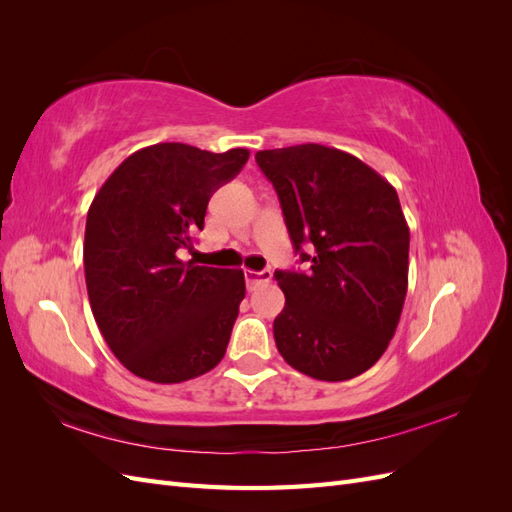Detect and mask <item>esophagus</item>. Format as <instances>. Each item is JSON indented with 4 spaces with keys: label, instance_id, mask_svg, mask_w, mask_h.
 Instances as JSON below:
<instances>
[{
    "label": "esophagus",
    "instance_id": "34e87169",
    "mask_svg": "<svg viewBox=\"0 0 512 512\" xmlns=\"http://www.w3.org/2000/svg\"><path fill=\"white\" fill-rule=\"evenodd\" d=\"M245 286L254 290L258 284H265L271 280V271H245Z\"/></svg>",
    "mask_w": 512,
    "mask_h": 512
}]
</instances>
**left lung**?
<instances>
[{
	"label": "left lung",
	"instance_id": "8db88e82",
	"mask_svg": "<svg viewBox=\"0 0 512 512\" xmlns=\"http://www.w3.org/2000/svg\"><path fill=\"white\" fill-rule=\"evenodd\" d=\"M256 162L305 262L275 271L286 297L273 320L277 350L309 378L359 376L389 348L408 292L410 230L397 192L359 158L316 143L258 151Z\"/></svg>",
	"mask_w": 512,
	"mask_h": 512
}]
</instances>
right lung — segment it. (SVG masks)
Segmentation results:
<instances>
[{"label":"right lung","instance_id":"add662e5","mask_svg":"<svg viewBox=\"0 0 512 512\" xmlns=\"http://www.w3.org/2000/svg\"><path fill=\"white\" fill-rule=\"evenodd\" d=\"M247 158V149L151 145L123 160L91 203L83 250L91 312L134 376L175 384L224 359L243 271L196 267L179 254L192 250L209 198Z\"/></svg>","mask_w":512,"mask_h":512}]
</instances>
